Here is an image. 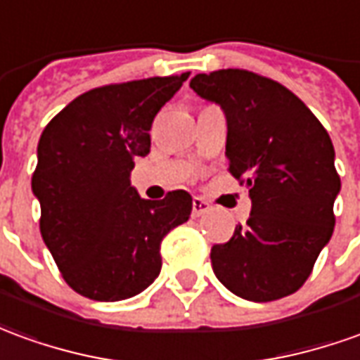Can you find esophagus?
Segmentation results:
<instances>
[{
    "label": "esophagus",
    "mask_w": 360,
    "mask_h": 360,
    "mask_svg": "<svg viewBox=\"0 0 360 360\" xmlns=\"http://www.w3.org/2000/svg\"><path fill=\"white\" fill-rule=\"evenodd\" d=\"M208 210H210V205L206 202L205 198H200V197L193 198V216H195V218L202 216L205 212H208Z\"/></svg>",
    "instance_id": "1"
}]
</instances>
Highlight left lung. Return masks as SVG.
Wrapping results in <instances>:
<instances>
[{"mask_svg":"<svg viewBox=\"0 0 360 360\" xmlns=\"http://www.w3.org/2000/svg\"><path fill=\"white\" fill-rule=\"evenodd\" d=\"M191 87L226 112L228 172L251 197L248 224L212 245L214 275L251 302L296 292L335 226L341 179L328 130L290 89L248 70L198 74Z\"/></svg>","mask_w":360,"mask_h":360,"instance_id":"obj_1","label":"left lung"}]
</instances>
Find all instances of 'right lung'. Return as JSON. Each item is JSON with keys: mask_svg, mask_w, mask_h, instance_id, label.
I'll use <instances>...</instances> for the list:
<instances>
[{"mask_svg": "<svg viewBox=\"0 0 360 360\" xmlns=\"http://www.w3.org/2000/svg\"><path fill=\"white\" fill-rule=\"evenodd\" d=\"M188 72L95 87L42 130L32 193L40 233L75 292L117 302L154 283L163 238L187 222L193 198L177 188L144 200L130 187L136 158L150 154L155 115Z\"/></svg>", "mask_w": 360, "mask_h": 360, "instance_id": "obj_1", "label": "right lung"}]
</instances>
